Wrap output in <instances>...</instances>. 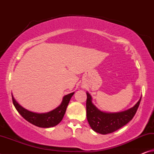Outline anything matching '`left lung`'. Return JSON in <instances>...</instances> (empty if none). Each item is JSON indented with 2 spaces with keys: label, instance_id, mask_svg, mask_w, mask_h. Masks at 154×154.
I'll list each match as a JSON object with an SVG mask.
<instances>
[{
  "label": "left lung",
  "instance_id": "8db88e82",
  "mask_svg": "<svg viewBox=\"0 0 154 154\" xmlns=\"http://www.w3.org/2000/svg\"><path fill=\"white\" fill-rule=\"evenodd\" d=\"M86 100V116L90 127L98 133H112L124 126L134 116L140 105V100L133 107L119 113H105L100 111L92 103V97L88 92Z\"/></svg>",
  "mask_w": 154,
  "mask_h": 154
}]
</instances>
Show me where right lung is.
Here are the masks:
<instances>
[{"label": "right lung", "instance_id": "obj_1", "mask_svg": "<svg viewBox=\"0 0 154 154\" xmlns=\"http://www.w3.org/2000/svg\"><path fill=\"white\" fill-rule=\"evenodd\" d=\"M74 92L64 96L61 105L58 107L46 113H36L23 108L15 100L12 95L13 103L16 110L26 120L36 126L40 128H50L56 126L62 121L64 116L66 107Z\"/></svg>", "mask_w": 154, "mask_h": 154}]
</instances>
